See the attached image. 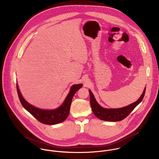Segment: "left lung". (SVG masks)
I'll return each mask as SVG.
<instances>
[{
    "label": "left lung",
    "mask_w": 159,
    "mask_h": 159,
    "mask_svg": "<svg viewBox=\"0 0 159 159\" xmlns=\"http://www.w3.org/2000/svg\"><path fill=\"white\" fill-rule=\"evenodd\" d=\"M146 88L140 98L135 102L123 108L118 109H105L100 106L96 102L92 92L89 90L90 95V103L91 109L94 115L99 119L108 121V122H117L120 121L126 118L133 110L134 109L138 104H139L144 98Z\"/></svg>",
    "instance_id": "obj_1"
}]
</instances>
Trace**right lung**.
Masks as SVG:
<instances>
[{
    "instance_id": "1",
    "label": "right lung",
    "mask_w": 159,
    "mask_h": 159,
    "mask_svg": "<svg viewBox=\"0 0 159 159\" xmlns=\"http://www.w3.org/2000/svg\"><path fill=\"white\" fill-rule=\"evenodd\" d=\"M82 86V84L74 85L61 106L56 110H43L39 109L29 104L23 97L19 89L17 84L16 88L20 102L25 110H27L38 121L46 125H55L63 122L68 116L71 101L74 95L77 90Z\"/></svg>"
}]
</instances>
